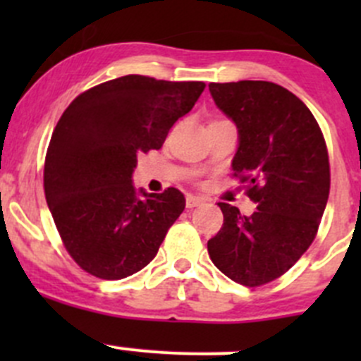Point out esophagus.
Returning <instances> with one entry per match:
<instances>
[{
  "mask_svg": "<svg viewBox=\"0 0 361 361\" xmlns=\"http://www.w3.org/2000/svg\"><path fill=\"white\" fill-rule=\"evenodd\" d=\"M204 204V199L202 197H197V195H187V207H197Z\"/></svg>",
  "mask_w": 361,
  "mask_h": 361,
  "instance_id": "1",
  "label": "esophagus"
}]
</instances>
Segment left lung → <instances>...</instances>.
Returning a JSON list of instances; mask_svg holds the SVG:
<instances>
[{
    "label": "left lung",
    "mask_w": 361,
    "mask_h": 361,
    "mask_svg": "<svg viewBox=\"0 0 361 361\" xmlns=\"http://www.w3.org/2000/svg\"><path fill=\"white\" fill-rule=\"evenodd\" d=\"M214 104L238 127L234 176L248 183L257 211L220 202L224 225L207 241L213 264L232 281H274L314 241L330 192L325 137L309 108L262 80L209 83Z\"/></svg>",
    "instance_id": "obj_1"
}]
</instances>
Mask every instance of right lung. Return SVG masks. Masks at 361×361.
Returning <instances> with one entry per match:
<instances>
[{
	"label": "right lung",
	"instance_id": "obj_1",
	"mask_svg": "<svg viewBox=\"0 0 361 361\" xmlns=\"http://www.w3.org/2000/svg\"><path fill=\"white\" fill-rule=\"evenodd\" d=\"M204 87L127 75L85 90L63 113L43 185L61 239L85 272L122 279L155 258L185 197L173 187L162 194L136 190L134 167L141 152L162 147Z\"/></svg>",
	"mask_w": 361,
	"mask_h": 361
}]
</instances>
